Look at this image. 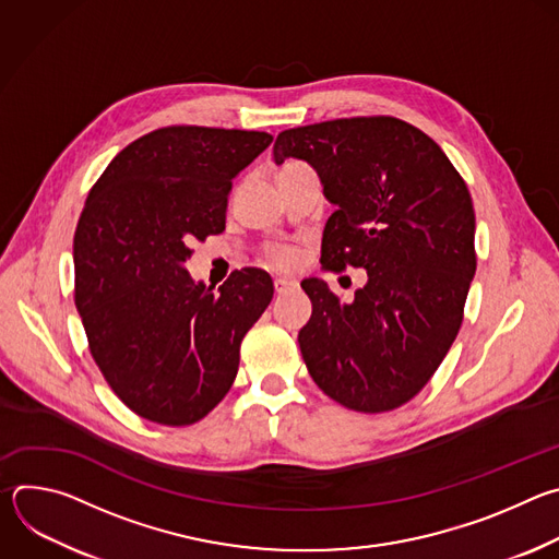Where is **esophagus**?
<instances>
[{
  "instance_id": "esophagus-1",
  "label": "esophagus",
  "mask_w": 559,
  "mask_h": 559,
  "mask_svg": "<svg viewBox=\"0 0 559 559\" xmlns=\"http://www.w3.org/2000/svg\"><path fill=\"white\" fill-rule=\"evenodd\" d=\"M298 283L292 278H274V292L276 294H287L289 289H294Z\"/></svg>"
}]
</instances>
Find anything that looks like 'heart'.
<instances>
[{
    "label": "heart",
    "instance_id": "1",
    "mask_svg": "<svg viewBox=\"0 0 559 559\" xmlns=\"http://www.w3.org/2000/svg\"><path fill=\"white\" fill-rule=\"evenodd\" d=\"M294 166H302V164H287V166H283V170L294 168ZM267 257H270V261H272L274 265H278V267H289V265H294V261H296V252H294L292 248H281V246L270 248Z\"/></svg>",
    "mask_w": 559,
    "mask_h": 559
}]
</instances>
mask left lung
Returning a JSON list of instances; mask_svg holds the SVG:
<instances>
[{
	"instance_id": "1",
	"label": "left lung",
	"mask_w": 559,
	"mask_h": 559,
	"mask_svg": "<svg viewBox=\"0 0 559 559\" xmlns=\"http://www.w3.org/2000/svg\"><path fill=\"white\" fill-rule=\"evenodd\" d=\"M307 162L336 205L325 270H367L352 302L321 278L300 287L311 318L302 360L332 401L362 414L409 403L444 360L475 274V212L440 145L395 117H352L283 130L274 162Z\"/></svg>"
}]
</instances>
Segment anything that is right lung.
I'll list each match as a JSON object with an SVG mask.
<instances>
[{"mask_svg": "<svg viewBox=\"0 0 559 559\" xmlns=\"http://www.w3.org/2000/svg\"><path fill=\"white\" fill-rule=\"evenodd\" d=\"M272 134L168 126L126 145L93 186L74 231V305L91 354L136 416L186 427L229 391L238 347L274 296L246 267L212 292L186 261L225 229L231 179Z\"/></svg>", "mask_w": 559, "mask_h": 559, "instance_id": "1", "label": "right lung"}]
</instances>
